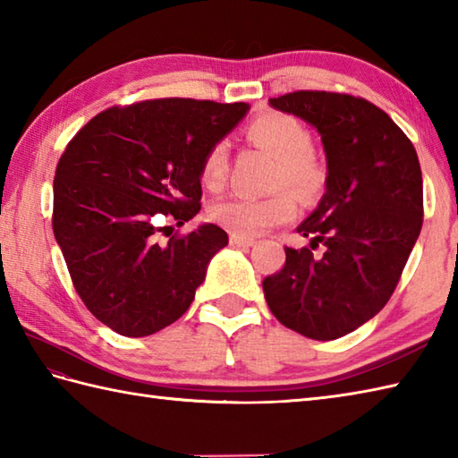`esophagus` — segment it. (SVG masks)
<instances>
[{
  "instance_id": "1",
  "label": "esophagus",
  "mask_w": 458,
  "mask_h": 458,
  "mask_svg": "<svg viewBox=\"0 0 458 458\" xmlns=\"http://www.w3.org/2000/svg\"><path fill=\"white\" fill-rule=\"evenodd\" d=\"M230 244L232 246H238V248H250V246H254V240L244 238V236H238V234H232L230 236Z\"/></svg>"
}]
</instances>
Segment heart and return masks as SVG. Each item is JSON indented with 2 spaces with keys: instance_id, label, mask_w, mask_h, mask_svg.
<instances>
[{
  "instance_id": "1",
  "label": "heart",
  "mask_w": 458,
  "mask_h": 458,
  "mask_svg": "<svg viewBox=\"0 0 458 458\" xmlns=\"http://www.w3.org/2000/svg\"><path fill=\"white\" fill-rule=\"evenodd\" d=\"M251 140L264 145L279 159L276 189L291 187L303 199H313L323 191L327 169L310 151V131L303 122L289 114L269 112L250 125ZM228 177V145L216 141L202 159L200 179L210 191L224 187ZM210 218L232 234L254 238L269 228L295 218L297 199L293 192L281 191L274 197L258 199L250 194H234L210 207Z\"/></svg>"
}]
</instances>
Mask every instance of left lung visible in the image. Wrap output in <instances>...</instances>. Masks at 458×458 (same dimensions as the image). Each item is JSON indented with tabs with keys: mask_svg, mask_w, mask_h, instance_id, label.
Wrapping results in <instances>:
<instances>
[{
	"mask_svg": "<svg viewBox=\"0 0 458 458\" xmlns=\"http://www.w3.org/2000/svg\"><path fill=\"white\" fill-rule=\"evenodd\" d=\"M276 110L315 125L327 153V192L264 279L281 325L313 340L352 333L390 301L423 226V179L410 138L377 106L350 94L297 90ZM324 246V254L312 250Z\"/></svg>",
	"mask_w": 458,
	"mask_h": 458,
	"instance_id": "1",
	"label": "left lung"
}]
</instances>
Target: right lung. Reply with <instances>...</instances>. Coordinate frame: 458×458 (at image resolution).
Masks as SVG:
<instances>
[{"instance_id":"1","label":"right lung","mask_w":458,"mask_h":458,"mask_svg":"<svg viewBox=\"0 0 458 458\" xmlns=\"http://www.w3.org/2000/svg\"><path fill=\"white\" fill-rule=\"evenodd\" d=\"M244 102L161 98L100 112L68 141L53 182V232L76 293L122 336H149L184 315L228 234L202 224L159 242L200 210L210 145Z\"/></svg>"}]
</instances>
